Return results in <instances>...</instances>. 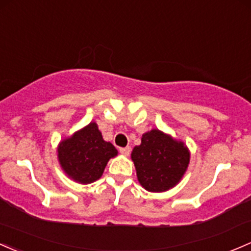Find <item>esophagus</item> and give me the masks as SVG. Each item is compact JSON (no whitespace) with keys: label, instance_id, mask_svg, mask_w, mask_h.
Masks as SVG:
<instances>
[{"label":"esophagus","instance_id":"obj_1","mask_svg":"<svg viewBox=\"0 0 251 251\" xmlns=\"http://www.w3.org/2000/svg\"><path fill=\"white\" fill-rule=\"evenodd\" d=\"M119 151H120V154L125 155V156H128V155H130V152H131V148L130 147L120 148V149H119Z\"/></svg>","mask_w":251,"mask_h":251}]
</instances>
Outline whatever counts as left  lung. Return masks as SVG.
<instances>
[{
  "label": "left lung",
  "mask_w": 251,
  "mask_h": 251,
  "mask_svg": "<svg viewBox=\"0 0 251 251\" xmlns=\"http://www.w3.org/2000/svg\"><path fill=\"white\" fill-rule=\"evenodd\" d=\"M131 159L141 185L148 191L162 192L183 178L190 152L183 142L154 128L142 136L141 146L133 148Z\"/></svg>",
  "instance_id": "8db88e82"
}]
</instances>
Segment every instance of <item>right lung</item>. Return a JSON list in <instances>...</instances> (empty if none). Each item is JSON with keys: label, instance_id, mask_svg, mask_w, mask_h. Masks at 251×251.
I'll return each mask as SVG.
<instances>
[{"label": "right lung", "instance_id": "1", "mask_svg": "<svg viewBox=\"0 0 251 251\" xmlns=\"http://www.w3.org/2000/svg\"><path fill=\"white\" fill-rule=\"evenodd\" d=\"M118 150L102 138L96 123L79 130L60 142L57 157L70 178L77 183L90 184L101 178L107 162L117 156Z\"/></svg>", "mask_w": 251, "mask_h": 251}]
</instances>
